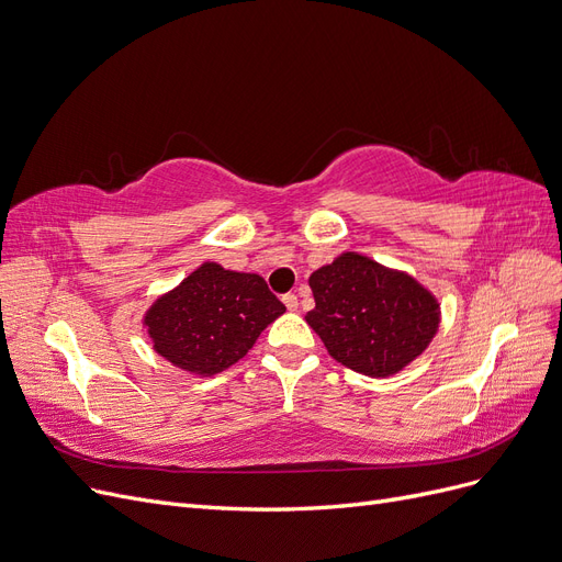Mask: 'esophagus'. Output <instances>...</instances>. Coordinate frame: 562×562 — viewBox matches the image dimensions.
<instances>
[{"label":"esophagus","mask_w":562,"mask_h":562,"mask_svg":"<svg viewBox=\"0 0 562 562\" xmlns=\"http://www.w3.org/2000/svg\"><path fill=\"white\" fill-rule=\"evenodd\" d=\"M282 301H284L286 310H292V313H296V310H299V296L296 294H286V296H282Z\"/></svg>","instance_id":"esophagus-1"}]
</instances>
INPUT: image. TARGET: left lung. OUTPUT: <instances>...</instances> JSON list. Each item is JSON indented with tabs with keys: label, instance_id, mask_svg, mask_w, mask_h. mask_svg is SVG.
<instances>
[{
	"label": "left lung",
	"instance_id": "1",
	"mask_svg": "<svg viewBox=\"0 0 562 562\" xmlns=\"http://www.w3.org/2000/svg\"><path fill=\"white\" fill-rule=\"evenodd\" d=\"M305 315L328 355L370 378L396 375L440 328V303L419 280L359 252H342L310 276Z\"/></svg>",
	"mask_w": 562,
	"mask_h": 562
}]
</instances>
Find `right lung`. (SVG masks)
I'll return each mask as SVG.
<instances>
[{"label": "right lung", "mask_w": 562, "mask_h": 562, "mask_svg": "<svg viewBox=\"0 0 562 562\" xmlns=\"http://www.w3.org/2000/svg\"><path fill=\"white\" fill-rule=\"evenodd\" d=\"M284 305L257 273L203 261L143 315L159 357L199 378H211L240 361Z\"/></svg>", "instance_id": "right-lung-1"}]
</instances>
